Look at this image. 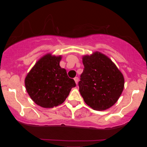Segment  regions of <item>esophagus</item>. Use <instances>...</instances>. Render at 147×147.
<instances>
[{"mask_svg":"<svg viewBox=\"0 0 147 147\" xmlns=\"http://www.w3.org/2000/svg\"><path fill=\"white\" fill-rule=\"evenodd\" d=\"M74 81H75L76 84H78V82H79V78H78V77H76L75 78H74Z\"/></svg>","mask_w":147,"mask_h":147,"instance_id":"obj_1","label":"esophagus"}]
</instances>
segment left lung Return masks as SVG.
Listing matches in <instances>:
<instances>
[{
  "instance_id": "left-lung-1",
  "label": "left lung",
  "mask_w": 147,
  "mask_h": 147,
  "mask_svg": "<svg viewBox=\"0 0 147 147\" xmlns=\"http://www.w3.org/2000/svg\"><path fill=\"white\" fill-rule=\"evenodd\" d=\"M84 65L79 82L86 104L96 110H105L119 99L124 86L123 74L115 63L101 52L82 56Z\"/></svg>"
}]
</instances>
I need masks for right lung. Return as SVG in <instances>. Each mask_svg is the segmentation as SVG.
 Returning <instances> with one entry per match:
<instances>
[{"mask_svg": "<svg viewBox=\"0 0 147 147\" xmlns=\"http://www.w3.org/2000/svg\"><path fill=\"white\" fill-rule=\"evenodd\" d=\"M62 56L47 53L36 62L25 79L28 94L38 106L51 108L63 103L71 88L73 79L59 65Z\"/></svg>", "mask_w": 147, "mask_h": 147, "instance_id": "obj_1", "label": "right lung"}]
</instances>
